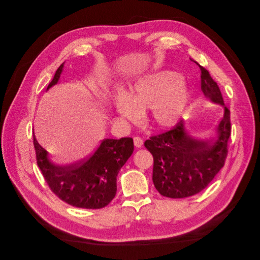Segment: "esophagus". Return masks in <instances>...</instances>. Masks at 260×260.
Returning a JSON list of instances; mask_svg holds the SVG:
<instances>
[{
  "label": "esophagus",
  "mask_w": 260,
  "mask_h": 260,
  "mask_svg": "<svg viewBox=\"0 0 260 260\" xmlns=\"http://www.w3.org/2000/svg\"><path fill=\"white\" fill-rule=\"evenodd\" d=\"M133 142H135V146L138 147V148H140L141 146L143 145V140L141 139L140 137H135V138H133Z\"/></svg>",
  "instance_id": "34e87169"
}]
</instances>
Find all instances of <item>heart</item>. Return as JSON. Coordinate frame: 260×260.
<instances>
[{
  "label": "heart",
  "instance_id": "obj_1",
  "mask_svg": "<svg viewBox=\"0 0 260 260\" xmlns=\"http://www.w3.org/2000/svg\"><path fill=\"white\" fill-rule=\"evenodd\" d=\"M188 101V90L174 72H162L139 80L128 93L114 99L116 112L135 121L139 115L151 108L149 121L156 129L174 127Z\"/></svg>",
  "mask_w": 260,
  "mask_h": 260
}]
</instances>
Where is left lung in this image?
<instances>
[{"mask_svg": "<svg viewBox=\"0 0 260 260\" xmlns=\"http://www.w3.org/2000/svg\"><path fill=\"white\" fill-rule=\"evenodd\" d=\"M200 66V65H199ZM201 68V89L207 100L223 107V117L210 141L188 135L185 123L145 141L154 157L153 182L162 196L188 198L203 191L223 167L231 135L230 111L224 106L218 84L207 70Z\"/></svg>", "mask_w": 260, "mask_h": 260, "instance_id": "obj_1", "label": "left lung"}]
</instances>
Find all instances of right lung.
<instances>
[{"label":"right lung","mask_w":260,"mask_h":260,"mask_svg":"<svg viewBox=\"0 0 260 260\" xmlns=\"http://www.w3.org/2000/svg\"><path fill=\"white\" fill-rule=\"evenodd\" d=\"M64 64L56 70L48 90L58 82ZM34 145L38 166L53 193L69 205L86 209L103 208L113 201L118 172L133 153L131 138L104 139L89 158L62 166L51 160L35 136Z\"/></svg>","instance_id":"right-lung-1"}]
</instances>
